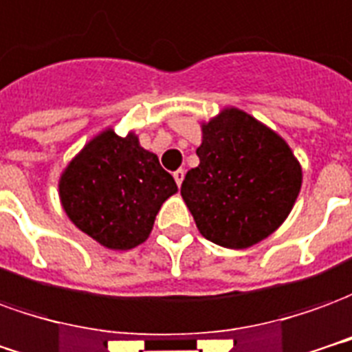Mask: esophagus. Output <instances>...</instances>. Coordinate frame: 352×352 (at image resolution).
Returning a JSON list of instances; mask_svg holds the SVG:
<instances>
[{
    "label": "esophagus",
    "mask_w": 352,
    "mask_h": 352,
    "mask_svg": "<svg viewBox=\"0 0 352 352\" xmlns=\"http://www.w3.org/2000/svg\"><path fill=\"white\" fill-rule=\"evenodd\" d=\"M172 176H174V180H176V184H178V188H180L182 182H184V176H186V170H184V168H178V170L174 172Z\"/></svg>",
    "instance_id": "1"
}]
</instances>
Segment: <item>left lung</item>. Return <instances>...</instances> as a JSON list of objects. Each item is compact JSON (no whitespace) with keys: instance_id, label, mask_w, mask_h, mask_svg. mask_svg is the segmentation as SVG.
Listing matches in <instances>:
<instances>
[{"instance_id":"obj_1","label":"left lung","mask_w":352,"mask_h":352,"mask_svg":"<svg viewBox=\"0 0 352 352\" xmlns=\"http://www.w3.org/2000/svg\"><path fill=\"white\" fill-rule=\"evenodd\" d=\"M199 166L182 197L204 239L243 250L280 228L301 189V164L290 146L246 111L221 109L201 124Z\"/></svg>"}]
</instances>
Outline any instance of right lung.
<instances>
[{"label":"right lung","instance_id":"1","mask_svg":"<svg viewBox=\"0 0 352 352\" xmlns=\"http://www.w3.org/2000/svg\"><path fill=\"white\" fill-rule=\"evenodd\" d=\"M178 191L159 157L134 132L94 136L58 182L64 212L77 229L111 250H131L151 233L161 204Z\"/></svg>","mask_w":352,"mask_h":352}]
</instances>
